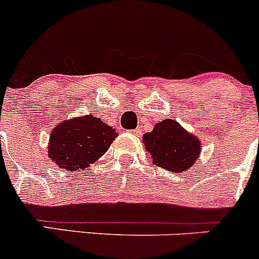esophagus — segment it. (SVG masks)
I'll return each instance as SVG.
<instances>
[{
  "instance_id": "1",
  "label": "esophagus",
  "mask_w": 259,
  "mask_h": 259,
  "mask_svg": "<svg viewBox=\"0 0 259 259\" xmlns=\"http://www.w3.org/2000/svg\"><path fill=\"white\" fill-rule=\"evenodd\" d=\"M133 133H134V135H137V137H139V135H142L143 130H142V127H137V129L133 130Z\"/></svg>"
}]
</instances>
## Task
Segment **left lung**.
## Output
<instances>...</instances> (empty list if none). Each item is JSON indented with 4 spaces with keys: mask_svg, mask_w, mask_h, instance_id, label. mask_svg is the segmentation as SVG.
<instances>
[{
    "mask_svg": "<svg viewBox=\"0 0 259 259\" xmlns=\"http://www.w3.org/2000/svg\"><path fill=\"white\" fill-rule=\"evenodd\" d=\"M143 144L153 156L154 164L177 173L189 169L200 153L199 139L170 119L158 122L153 132L145 133Z\"/></svg>",
    "mask_w": 259,
    "mask_h": 259,
    "instance_id": "left-lung-1",
    "label": "left lung"
}]
</instances>
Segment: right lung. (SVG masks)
<instances>
[{
	"label": "right lung",
	"mask_w": 259,
	"mask_h": 259,
	"mask_svg": "<svg viewBox=\"0 0 259 259\" xmlns=\"http://www.w3.org/2000/svg\"><path fill=\"white\" fill-rule=\"evenodd\" d=\"M119 133L93 115L60 122L51 133L49 156L66 170L88 168L105 154Z\"/></svg>",
	"instance_id": "obj_1"
}]
</instances>
